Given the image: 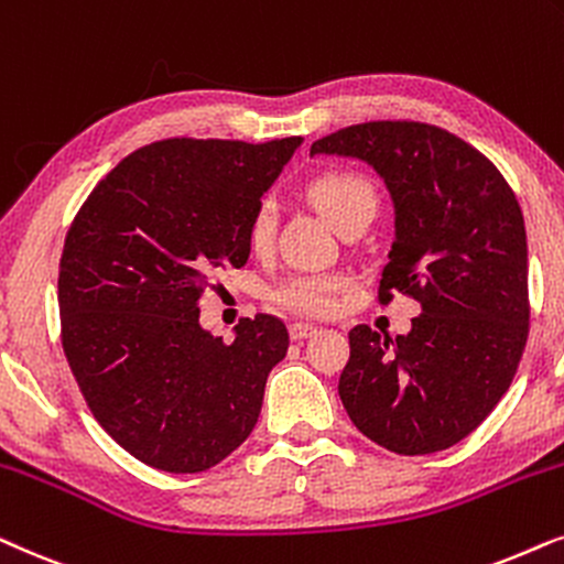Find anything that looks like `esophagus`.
I'll return each instance as SVG.
<instances>
[{
  "label": "esophagus",
  "instance_id": "obj_1",
  "mask_svg": "<svg viewBox=\"0 0 564 564\" xmlns=\"http://www.w3.org/2000/svg\"><path fill=\"white\" fill-rule=\"evenodd\" d=\"M289 335H291V340H306V337L317 335V327L306 325V322H294V325L289 327Z\"/></svg>",
  "mask_w": 564,
  "mask_h": 564
}]
</instances>
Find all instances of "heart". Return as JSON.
I'll list each match as a JSON object with an SVG mask.
<instances>
[{
  "label": "heart",
  "instance_id": "1",
  "mask_svg": "<svg viewBox=\"0 0 564 564\" xmlns=\"http://www.w3.org/2000/svg\"><path fill=\"white\" fill-rule=\"evenodd\" d=\"M312 204L327 216L335 229H366L379 212V193L369 180L358 172L329 170L322 172L306 185ZM278 221V206L273 198H262L247 224V242L254 252H265L273 245ZM350 286V275L343 270H304L278 281L270 299L283 310L325 317L333 312L335 299Z\"/></svg>",
  "mask_w": 564,
  "mask_h": 564
}]
</instances>
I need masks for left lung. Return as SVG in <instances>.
I'll list each match as a JSON object with an SVG mask.
<instances>
[{
  "mask_svg": "<svg viewBox=\"0 0 564 564\" xmlns=\"http://www.w3.org/2000/svg\"><path fill=\"white\" fill-rule=\"evenodd\" d=\"M312 154L358 156L384 177L397 239L379 304L394 294L420 304L394 340L350 329L343 408L389 452H444L495 410L527 348L529 252L513 187L479 149L420 120L348 126Z\"/></svg>",
  "mask_w": 564,
  "mask_h": 564,
  "instance_id": "1",
  "label": "left lung"
}]
</instances>
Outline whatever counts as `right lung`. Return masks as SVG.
Listing matches in <instances>:
<instances>
[{"instance_id":"1","label":"right lung","mask_w":564,"mask_h":564,"mask_svg":"<svg viewBox=\"0 0 564 564\" xmlns=\"http://www.w3.org/2000/svg\"><path fill=\"white\" fill-rule=\"evenodd\" d=\"M299 144L154 141L95 185L66 231V360L97 423L149 467L212 469L258 423L289 329L258 314L224 343L200 327L198 304L219 270L250 258L247 224Z\"/></svg>"}]
</instances>
